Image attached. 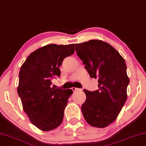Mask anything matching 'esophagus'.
Masks as SVG:
<instances>
[{
  "label": "esophagus",
  "instance_id": "obj_1",
  "mask_svg": "<svg viewBox=\"0 0 146 146\" xmlns=\"http://www.w3.org/2000/svg\"><path fill=\"white\" fill-rule=\"evenodd\" d=\"M71 89H72V90H73V92H76V91H78V90H80V89H79V88H71Z\"/></svg>",
  "mask_w": 146,
  "mask_h": 146
}]
</instances>
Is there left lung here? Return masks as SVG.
<instances>
[{
	"label": "left lung",
	"mask_w": 146,
	"mask_h": 146,
	"mask_svg": "<svg viewBox=\"0 0 146 146\" xmlns=\"http://www.w3.org/2000/svg\"><path fill=\"white\" fill-rule=\"evenodd\" d=\"M75 50L90 77L98 78L99 83L98 90H83V116L90 125L103 128L116 119L127 100L125 62L114 47L98 40L75 44Z\"/></svg>",
	"instance_id": "obj_1"
}]
</instances>
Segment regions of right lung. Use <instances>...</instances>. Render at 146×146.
Masks as SVG:
<instances>
[{"instance_id": "1", "label": "right lung", "mask_w": 146, "mask_h": 146, "mask_svg": "<svg viewBox=\"0 0 146 146\" xmlns=\"http://www.w3.org/2000/svg\"><path fill=\"white\" fill-rule=\"evenodd\" d=\"M75 45L50 44L32 52L19 71L17 93L23 110L32 124L43 131L56 129L62 122L71 89L52 87L51 80L60 77V66L72 55Z\"/></svg>"}]
</instances>
